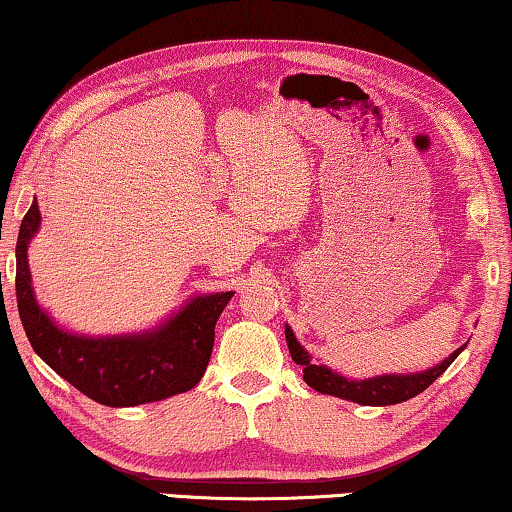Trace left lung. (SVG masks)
I'll list each match as a JSON object with an SVG mask.
<instances>
[{"instance_id":"obj_1","label":"left lung","mask_w":512,"mask_h":512,"mask_svg":"<svg viewBox=\"0 0 512 512\" xmlns=\"http://www.w3.org/2000/svg\"><path fill=\"white\" fill-rule=\"evenodd\" d=\"M285 338H287V347H289V354L294 358V363L303 368L305 384L315 388L319 393L335 395V398H342L349 402L368 404V407H386V404H398L409 398H416V395L423 393L434 379L444 375L448 365H451L457 358V354L464 349V347L455 349V352L448 356L444 363L437 365V368L416 372V375H384V377L354 381V379L340 377L338 372L329 370L326 365H317L312 361V356L305 352L299 342H296L289 326L285 329Z\"/></svg>"}]
</instances>
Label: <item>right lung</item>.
<instances>
[{
    "mask_svg": "<svg viewBox=\"0 0 512 512\" xmlns=\"http://www.w3.org/2000/svg\"><path fill=\"white\" fill-rule=\"evenodd\" d=\"M38 225L41 211L34 202L22 218L15 246V296L34 352L68 384L105 407H135L190 391L207 370L216 322L234 292L197 296L163 326L142 335L85 338L66 333L34 299L27 246Z\"/></svg>",
    "mask_w": 512,
    "mask_h": 512,
    "instance_id": "add662e5",
    "label": "right lung"
}]
</instances>
